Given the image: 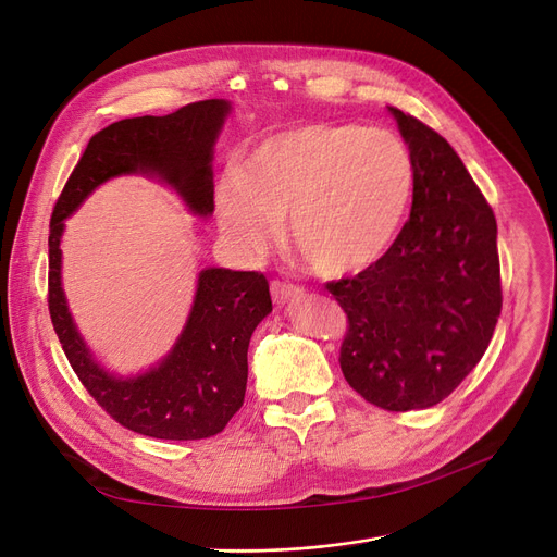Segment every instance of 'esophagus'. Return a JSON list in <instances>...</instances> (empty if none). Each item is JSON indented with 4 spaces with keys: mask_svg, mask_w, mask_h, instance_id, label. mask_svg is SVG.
Wrapping results in <instances>:
<instances>
[{
    "mask_svg": "<svg viewBox=\"0 0 557 557\" xmlns=\"http://www.w3.org/2000/svg\"><path fill=\"white\" fill-rule=\"evenodd\" d=\"M271 296H273L275 305H288V302L302 298V288H298L296 284L273 280L271 282Z\"/></svg>",
    "mask_w": 557,
    "mask_h": 557,
    "instance_id": "34e87169",
    "label": "esophagus"
}]
</instances>
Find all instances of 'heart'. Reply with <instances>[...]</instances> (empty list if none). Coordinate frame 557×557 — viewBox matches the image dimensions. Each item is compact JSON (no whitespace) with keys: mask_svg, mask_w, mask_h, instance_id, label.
<instances>
[{"mask_svg":"<svg viewBox=\"0 0 557 557\" xmlns=\"http://www.w3.org/2000/svg\"><path fill=\"white\" fill-rule=\"evenodd\" d=\"M416 162L391 131L313 122L263 137L214 189L225 239L246 257L269 250L282 216L288 239L325 277L382 259L404 227Z\"/></svg>","mask_w":557,"mask_h":557,"instance_id":"obj_1","label":"heart"}]
</instances>
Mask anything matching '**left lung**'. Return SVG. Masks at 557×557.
<instances>
[{"label":"left lung","mask_w":557,"mask_h":557,"mask_svg":"<svg viewBox=\"0 0 557 557\" xmlns=\"http://www.w3.org/2000/svg\"><path fill=\"white\" fill-rule=\"evenodd\" d=\"M388 110L416 162L411 216L382 259L327 288L347 313V384L404 413L443 401L476 368L502 313V273L494 212L449 141Z\"/></svg>","instance_id":"8db88e82"}]
</instances>
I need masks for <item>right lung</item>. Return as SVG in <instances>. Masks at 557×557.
I'll list each match as a JSON object with an SVG mask.
<instances>
[{"mask_svg": "<svg viewBox=\"0 0 557 557\" xmlns=\"http://www.w3.org/2000/svg\"><path fill=\"white\" fill-rule=\"evenodd\" d=\"M230 103L196 101L164 116H133L99 131L67 178L49 223V315L85 391L122 426L160 441H202L239 411L248 382V343L273 311L269 282L257 271L205 269L183 334L169 357L131 379L106 372L67 309L61 284L65 219L116 175L149 173L183 196L194 214L214 212V141Z\"/></svg>", "mask_w": 557, "mask_h": 557, "instance_id": "1", "label": "right lung"}]
</instances>
